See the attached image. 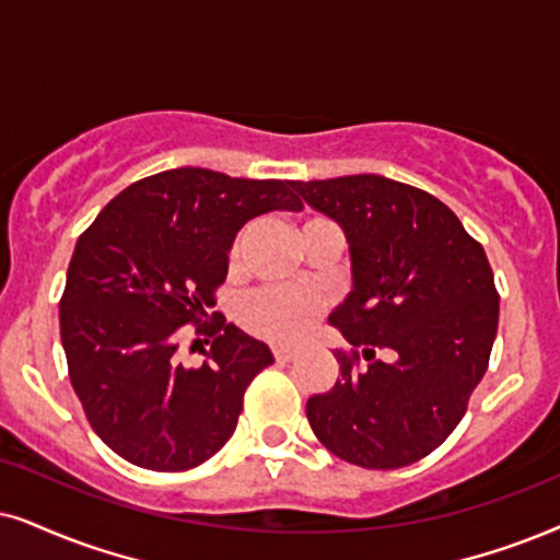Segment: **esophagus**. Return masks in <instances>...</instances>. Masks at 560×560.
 Returning a JSON list of instances; mask_svg holds the SVG:
<instances>
[{"label": "esophagus", "instance_id": "esophagus-1", "mask_svg": "<svg viewBox=\"0 0 560 560\" xmlns=\"http://www.w3.org/2000/svg\"><path fill=\"white\" fill-rule=\"evenodd\" d=\"M273 357L279 364H287V362H292V359L300 357V351L292 349V346H273Z\"/></svg>", "mask_w": 560, "mask_h": 560}]
</instances>
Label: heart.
Wrapping results in <instances>:
<instances>
[{
  "label": "heart",
  "mask_w": 560,
  "mask_h": 560,
  "mask_svg": "<svg viewBox=\"0 0 560 560\" xmlns=\"http://www.w3.org/2000/svg\"><path fill=\"white\" fill-rule=\"evenodd\" d=\"M320 307V296L307 289H264L247 300L243 320L247 328L256 330L258 336L271 338V341H296L313 325Z\"/></svg>",
  "instance_id": "obj_1"
}]
</instances>
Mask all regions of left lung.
Listing matches in <instances>:
<instances>
[{
  "label": "left lung",
  "mask_w": 560,
  "mask_h": 560,
  "mask_svg": "<svg viewBox=\"0 0 560 560\" xmlns=\"http://www.w3.org/2000/svg\"><path fill=\"white\" fill-rule=\"evenodd\" d=\"M294 190L343 230L351 258V292L328 323L353 351H336L338 380L307 400L310 427L359 468L416 463L452 434L486 374L499 328L486 250L439 198L382 175ZM359 355L371 364L357 368Z\"/></svg>",
  "instance_id": "8db88e82"
}]
</instances>
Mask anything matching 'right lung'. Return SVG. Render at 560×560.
<instances>
[{
    "label": "right lung",
    "instance_id": "right-lung-1",
    "mask_svg": "<svg viewBox=\"0 0 560 560\" xmlns=\"http://www.w3.org/2000/svg\"><path fill=\"white\" fill-rule=\"evenodd\" d=\"M300 209L294 180L178 167L121 190L77 240L61 346L90 427L116 455L178 472L235 434L245 387L273 353L222 315L207 322V307L228 279L237 232L268 211ZM188 322L212 336L196 371L174 359Z\"/></svg>",
    "mask_w": 560,
    "mask_h": 560
}]
</instances>
